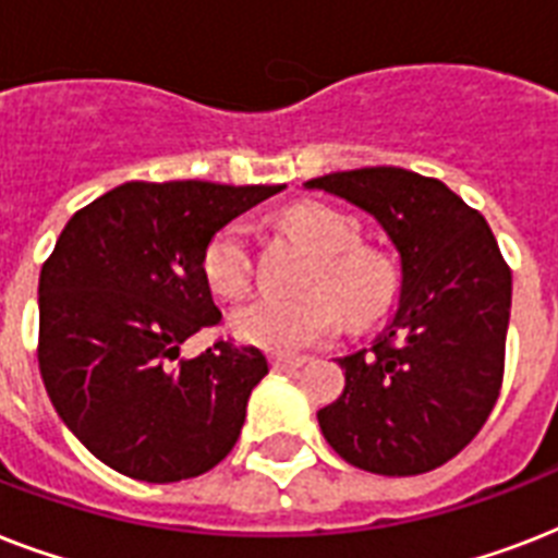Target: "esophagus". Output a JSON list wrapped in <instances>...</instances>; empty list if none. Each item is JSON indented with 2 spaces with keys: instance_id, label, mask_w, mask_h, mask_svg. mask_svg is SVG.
Wrapping results in <instances>:
<instances>
[{
  "instance_id": "34e87169",
  "label": "esophagus",
  "mask_w": 558,
  "mask_h": 558,
  "mask_svg": "<svg viewBox=\"0 0 558 558\" xmlns=\"http://www.w3.org/2000/svg\"><path fill=\"white\" fill-rule=\"evenodd\" d=\"M301 365H304L301 356H271V367L275 371H298Z\"/></svg>"
}]
</instances>
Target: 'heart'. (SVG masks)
Segmentation results:
<instances>
[{
    "label": "heart",
    "instance_id": "1",
    "mask_svg": "<svg viewBox=\"0 0 558 558\" xmlns=\"http://www.w3.org/2000/svg\"><path fill=\"white\" fill-rule=\"evenodd\" d=\"M315 257L306 287L298 298L257 295L231 313L236 339L275 353H298L330 339L341 327V305L353 327H367L397 298V275L381 254L359 245V226L324 205H295L283 217ZM202 275L219 298L243 295L252 283V248L243 222H228L210 236L202 254ZM330 291L337 300L326 295Z\"/></svg>",
    "mask_w": 558,
    "mask_h": 558
}]
</instances>
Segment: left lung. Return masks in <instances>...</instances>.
Here are the masks:
<instances>
[{"mask_svg":"<svg viewBox=\"0 0 558 558\" xmlns=\"http://www.w3.org/2000/svg\"><path fill=\"white\" fill-rule=\"evenodd\" d=\"M367 210L397 245L402 292L371 350L339 359L344 393L318 411L341 458L373 475H423L463 451L504 381L512 271L493 228L440 179L362 168L310 179Z\"/></svg>","mask_w":558,"mask_h":558,"instance_id":"1","label":"left lung"}]
</instances>
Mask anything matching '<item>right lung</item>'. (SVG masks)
I'll list each match as a JSON object with an SVG mask.
<instances>
[{
	"label": "right lung",
	"mask_w": 558,
	"mask_h": 558,
	"mask_svg": "<svg viewBox=\"0 0 558 558\" xmlns=\"http://www.w3.org/2000/svg\"><path fill=\"white\" fill-rule=\"evenodd\" d=\"M283 185L126 182L81 208L39 271V373L69 432L121 475L173 484L234 449L269 373L231 339L179 348L222 313L202 275L219 228Z\"/></svg>",
	"instance_id": "add662e5"
}]
</instances>
